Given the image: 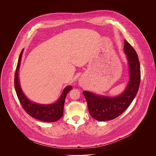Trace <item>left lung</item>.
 Instances as JSON below:
<instances>
[{"label": "left lung", "instance_id": "8db88e82", "mask_svg": "<svg viewBox=\"0 0 156 156\" xmlns=\"http://www.w3.org/2000/svg\"><path fill=\"white\" fill-rule=\"evenodd\" d=\"M124 50L128 61L130 73L129 81L124 92L117 97H107L88 91L83 92L90 115L98 121L111 120L122 115L130 105L139 90L140 67L138 55L126 40Z\"/></svg>", "mask_w": 156, "mask_h": 156}]
</instances>
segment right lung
Wrapping results in <instances>:
<instances>
[{
  "label": "right lung",
  "instance_id": "1",
  "mask_svg": "<svg viewBox=\"0 0 156 156\" xmlns=\"http://www.w3.org/2000/svg\"><path fill=\"white\" fill-rule=\"evenodd\" d=\"M23 52V49L21 51L19 57L14 78V86L20 103L28 115L37 120L46 122H53L58 120L63 116L65 99L67 94L72 89V86L65 88L58 101L53 104L41 105L30 101L23 92L19 81V69L20 66Z\"/></svg>",
  "mask_w": 156,
  "mask_h": 156
}]
</instances>
